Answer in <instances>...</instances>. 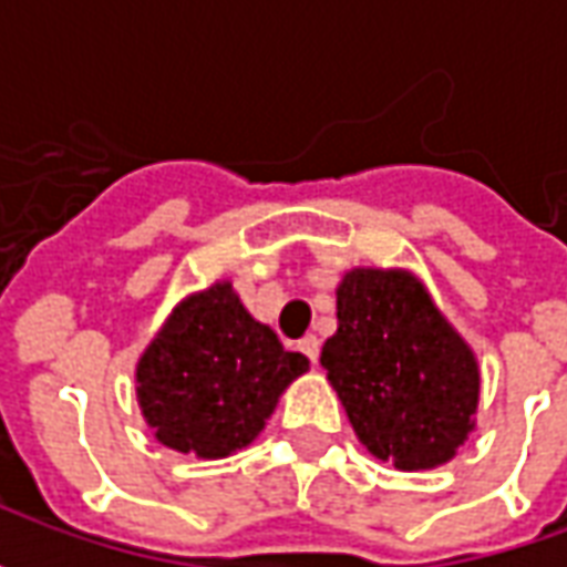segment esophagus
Returning <instances> with one entry per match:
<instances>
[{
	"mask_svg": "<svg viewBox=\"0 0 567 567\" xmlns=\"http://www.w3.org/2000/svg\"><path fill=\"white\" fill-rule=\"evenodd\" d=\"M300 352H303V355L309 358V361H312V364H316V361H319V349H321V343H319V337H312V333H307V337H303V340H300Z\"/></svg>",
	"mask_w": 567,
	"mask_h": 567,
	"instance_id": "obj_1",
	"label": "esophagus"
}]
</instances>
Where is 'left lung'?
<instances>
[{
    "instance_id": "1",
    "label": "left lung",
    "mask_w": 567,
    "mask_h": 567,
    "mask_svg": "<svg viewBox=\"0 0 567 567\" xmlns=\"http://www.w3.org/2000/svg\"><path fill=\"white\" fill-rule=\"evenodd\" d=\"M321 368L358 440L398 471L446 464L474 431L476 358L413 272H346Z\"/></svg>"
}]
</instances>
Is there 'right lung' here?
<instances>
[{"label": "right lung", "mask_w": 567, "mask_h": 567, "mask_svg": "<svg viewBox=\"0 0 567 567\" xmlns=\"http://www.w3.org/2000/svg\"><path fill=\"white\" fill-rule=\"evenodd\" d=\"M309 361L248 316L230 282L185 297L136 364V398L154 437L224 458L258 437L279 394Z\"/></svg>", "instance_id": "right-lung-1"}]
</instances>
